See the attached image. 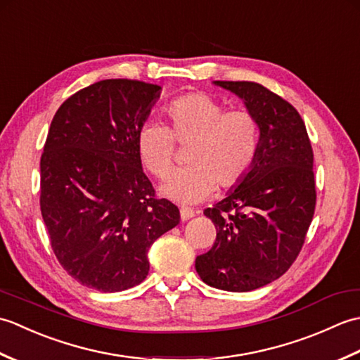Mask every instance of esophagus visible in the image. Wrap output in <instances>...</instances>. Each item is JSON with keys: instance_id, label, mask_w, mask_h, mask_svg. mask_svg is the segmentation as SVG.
<instances>
[{"instance_id": "obj_1", "label": "esophagus", "mask_w": 360, "mask_h": 360, "mask_svg": "<svg viewBox=\"0 0 360 360\" xmlns=\"http://www.w3.org/2000/svg\"><path fill=\"white\" fill-rule=\"evenodd\" d=\"M179 213H181V219H182V221H187V219L195 217V212H193L192 209H188V207H182V209L179 210Z\"/></svg>"}]
</instances>
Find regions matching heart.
I'll return each mask as SVG.
<instances>
[{
	"mask_svg": "<svg viewBox=\"0 0 360 360\" xmlns=\"http://www.w3.org/2000/svg\"><path fill=\"white\" fill-rule=\"evenodd\" d=\"M168 127L147 122L137 131L141 162L156 178L173 170L176 143L190 145L187 170L172 174L162 193L173 201L195 204L209 198L218 186L231 190L248 178L259 148V125L246 108L226 110L207 93H188L167 106Z\"/></svg>",
	"mask_w": 360,
	"mask_h": 360,
	"instance_id": "heart-1",
	"label": "heart"
}]
</instances>
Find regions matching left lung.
Wrapping results in <instances>:
<instances>
[{"instance_id":"obj_1","label":"left lung","mask_w":360,"mask_h":360,"mask_svg":"<svg viewBox=\"0 0 360 360\" xmlns=\"http://www.w3.org/2000/svg\"><path fill=\"white\" fill-rule=\"evenodd\" d=\"M241 97L259 125V148L248 178L204 210L217 229L196 257L207 285L248 292L277 280L300 254L316 210L314 153L300 114L255 82H215Z\"/></svg>"}]
</instances>
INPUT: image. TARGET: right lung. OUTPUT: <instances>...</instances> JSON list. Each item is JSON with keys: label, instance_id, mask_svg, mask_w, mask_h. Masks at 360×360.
Instances as JSON below:
<instances>
[{"label": "right lung", "instance_id": "obj_1", "mask_svg": "<svg viewBox=\"0 0 360 360\" xmlns=\"http://www.w3.org/2000/svg\"><path fill=\"white\" fill-rule=\"evenodd\" d=\"M159 93L139 80L97 82L66 98L46 137L40 209L51 248L72 278L102 292L142 283L150 246L179 223L136 147Z\"/></svg>", "mask_w": 360, "mask_h": 360}]
</instances>
